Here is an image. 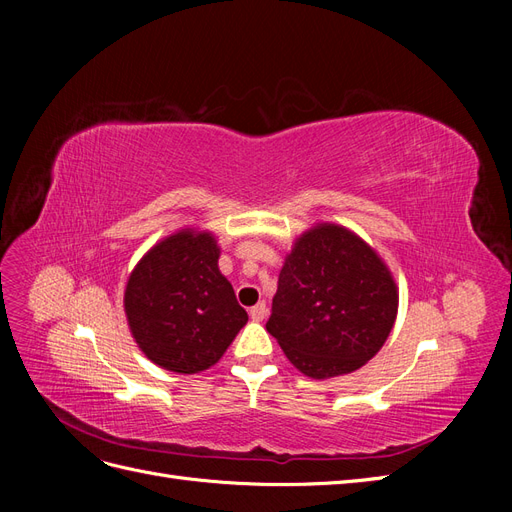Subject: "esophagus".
<instances>
[{
	"label": "esophagus",
	"instance_id": "obj_1",
	"mask_svg": "<svg viewBox=\"0 0 512 512\" xmlns=\"http://www.w3.org/2000/svg\"><path fill=\"white\" fill-rule=\"evenodd\" d=\"M265 316H267V303L265 301H260L254 307H250V318L252 320H265Z\"/></svg>",
	"mask_w": 512,
	"mask_h": 512
}]
</instances>
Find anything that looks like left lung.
I'll return each instance as SVG.
<instances>
[{"label": "left lung", "instance_id": "obj_1", "mask_svg": "<svg viewBox=\"0 0 512 512\" xmlns=\"http://www.w3.org/2000/svg\"><path fill=\"white\" fill-rule=\"evenodd\" d=\"M395 316L397 288L384 262L350 230L322 224L286 258L267 331L294 367L320 380L363 367Z\"/></svg>", "mask_w": 512, "mask_h": 512}]
</instances>
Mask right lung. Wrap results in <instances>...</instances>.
I'll return each mask as SVG.
<instances>
[{
    "mask_svg": "<svg viewBox=\"0 0 512 512\" xmlns=\"http://www.w3.org/2000/svg\"><path fill=\"white\" fill-rule=\"evenodd\" d=\"M218 258L209 232L181 230L138 262L123 303L149 361L177 374H198L218 363L243 329L247 312Z\"/></svg>",
    "mask_w": 512,
    "mask_h": 512,
    "instance_id": "obj_1",
    "label": "right lung"
}]
</instances>
